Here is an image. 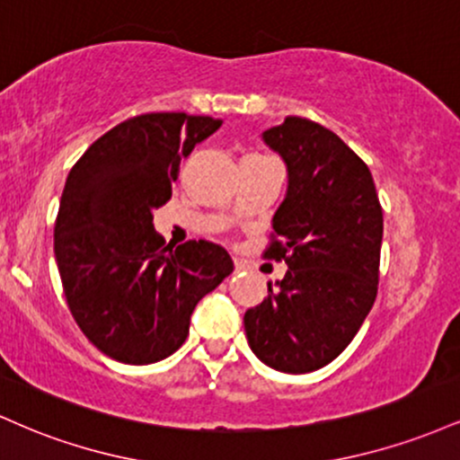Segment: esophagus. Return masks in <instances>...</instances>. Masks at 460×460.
Wrapping results in <instances>:
<instances>
[{"instance_id":"obj_1","label":"esophagus","mask_w":460,"mask_h":460,"mask_svg":"<svg viewBox=\"0 0 460 460\" xmlns=\"http://www.w3.org/2000/svg\"><path fill=\"white\" fill-rule=\"evenodd\" d=\"M234 266H235V272H242V270H246V263L242 261V260H234Z\"/></svg>"}]
</instances>
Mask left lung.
<instances>
[{"label": "left lung", "mask_w": 460, "mask_h": 460, "mask_svg": "<svg viewBox=\"0 0 460 460\" xmlns=\"http://www.w3.org/2000/svg\"><path fill=\"white\" fill-rule=\"evenodd\" d=\"M263 140L289 177L263 260L288 272L246 311L244 331L260 361L305 374L344 352L376 300L383 208L367 164L331 129L288 116Z\"/></svg>", "instance_id": "obj_1"}]
</instances>
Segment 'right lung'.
<instances>
[{"label":"right lung","mask_w":460,"mask_h":460,"mask_svg":"<svg viewBox=\"0 0 460 460\" xmlns=\"http://www.w3.org/2000/svg\"><path fill=\"white\" fill-rule=\"evenodd\" d=\"M218 128L212 116H134L94 140L68 172L54 229L62 289L88 341L114 361L171 357L199 300L234 272L223 246H172L153 229L179 164Z\"/></svg>","instance_id":"1"}]
</instances>
